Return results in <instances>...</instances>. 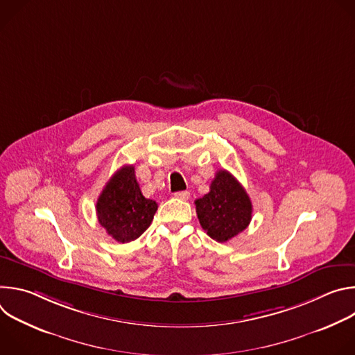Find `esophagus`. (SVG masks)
I'll return each mask as SVG.
<instances>
[{
	"label": "esophagus",
	"instance_id": "esophagus-1",
	"mask_svg": "<svg viewBox=\"0 0 355 355\" xmlns=\"http://www.w3.org/2000/svg\"><path fill=\"white\" fill-rule=\"evenodd\" d=\"M174 196H175V198H178V199L187 200V199L189 198V192H188V191H180V192H175V193H174Z\"/></svg>",
	"mask_w": 355,
	"mask_h": 355
}]
</instances>
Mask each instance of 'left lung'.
<instances>
[{"label":"left lung","instance_id":"left-lung-1","mask_svg":"<svg viewBox=\"0 0 355 355\" xmlns=\"http://www.w3.org/2000/svg\"><path fill=\"white\" fill-rule=\"evenodd\" d=\"M195 205L202 229L219 243L241 233L251 220V200L243 185L226 170L216 173L211 191L196 199Z\"/></svg>","mask_w":355,"mask_h":355}]
</instances>
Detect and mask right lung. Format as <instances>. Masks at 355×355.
Here are the masks:
<instances>
[{"mask_svg":"<svg viewBox=\"0 0 355 355\" xmlns=\"http://www.w3.org/2000/svg\"><path fill=\"white\" fill-rule=\"evenodd\" d=\"M157 202L143 196L133 166L119 168L96 200L99 225L119 243L136 240L150 226Z\"/></svg>","mask_w":355,"mask_h":355,"instance_id":"obj_1","label":"right lung"}]
</instances>
